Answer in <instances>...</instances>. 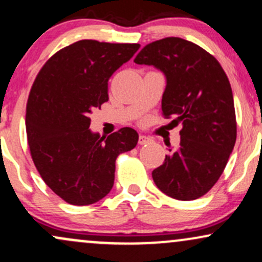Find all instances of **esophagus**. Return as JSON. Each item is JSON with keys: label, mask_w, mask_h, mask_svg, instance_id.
<instances>
[{"label": "esophagus", "mask_w": 262, "mask_h": 262, "mask_svg": "<svg viewBox=\"0 0 262 262\" xmlns=\"http://www.w3.org/2000/svg\"><path fill=\"white\" fill-rule=\"evenodd\" d=\"M151 141V138L146 137V135H140L139 137V144L140 145H144V144H148Z\"/></svg>", "instance_id": "34e87169"}]
</instances>
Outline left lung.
<instances>
[{
	"label": "left lung",
	"instance_id": "1",
	"mask_svg": "<svg viewBox=\"0 0 262 262\" xmlns=\"http://www.w3.org/2000/svg\"><path fill=\"white\" fill-rule=\"evenodd\" d=\"M135 64L166 77L161 110L182 123L179 148L169 146L164 164L152 171L161 192L180 201L202 197L218 181L236 140L231 87L218 60L192 41L169 37L143 48Z\"/></svg>",
	"mask_w": 262,
	"mask_h": 262
}]
</instances>
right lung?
<instances>
[{
  "instance_id": "obj_1",
  "label": "right lung",
  "mask_w": 262,
  "mask_h": 262,
  "mask_svg": "<svg viewBox=\"0 0 262 262\" xmlns=\"http://www.w3.org/2000/svg\"><path fill=\"white\" fill-rule=\"evenodd\" d=\"M139 48L79 40L54 54L33 83L26 113L31 155L48 187L65 202L89 206L106 197L117 156L137 145L133 128L108 137L89 128L92 111L108 101L110 77Z\"/></svg>"
}]
</instances>
